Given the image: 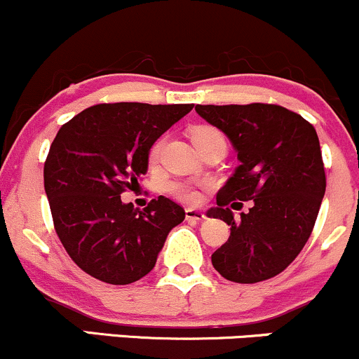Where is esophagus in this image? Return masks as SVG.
Returning <instances> with one entry per match:
<instances>
[{
	"mask_svg": "<svg viewBox=\"0 0 359 359\" xmlns=\"http://www.w3.org/2000/svg\"><path fill=\"white\" fill-rule=\"evenodd\" d=\"M184 217H187V220H195V222H200V220L207 219L205 213L198 210V208H187V210H184Z\"/></svg>",
	"mask_w": 359,
	"mask_h": 359,
	"instance_id": "obj_1",
	"label": "esophagus"
}]
</instances>
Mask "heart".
<instances>
[{"instance_id":"obj_1","label":"heart","mask_w":359,"mask_h":359,"mask_svg":"<svg viewBox=\"0 0 359 359\" xmlns=\"http://www.w3.org/2000/svg\"><path fill=\"white\" fill-rule=\"evenodd\" d=\"M213 135H222L220 134L217 128H212V127H198L193 130V144L200 142V140L203 139H208V137H213ZM161 152V142H156L154 146L151 147V152H149V158H151V161L158 159ZM168 190L171 193H175L176 196L181 200L184 201H196L200 198V190L196 184L193 183H181V181H178V183H171L168 187Z\"/></svg>"}]
</instances>
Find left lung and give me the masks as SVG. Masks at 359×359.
<instances>
[{
	"instance_id": "8db88e82",
	"label": "left lung",
	"mask_w": 359,
	"mask_h": 359,
	"mask_svg": "<svg viewBox=\"0 0 359 359\" xmlns=\"http://www.w3.org/2000/svg\"><path fill=\"white\" fill-rule=\"evenodd\" d=\"M195 110L227 135L239 161L217 193V207L207 212L231 225L229 241L212 255L213 268L236 283L276 276L304 249L324 198L316 128L278 104H196ZM232 199H252L253 207L236 219L226 207Z\"/></svg>"
}]
</instances>
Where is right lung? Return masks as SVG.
I'll return each instance as SVG.
<instances>
[{
  "label": "right lung",
  "instance_id": "obj_1",
  "mask_svg": "<svg viewBox=\"0 0 359 359\" xmlns=\"http://www.w3.org/2000/svg\"><path fill=\"white\" fill-rule=\"evenodd\" d=\"M193 104H95L59 128L43 187L60 243L96 280L128 285L146 276L184 220L176 201L159 196L139 210L120 195L147 172L149 152Z\"/></svg>",
  "mask_w": 359,
  "mask_h": 359
}]
</instances>
